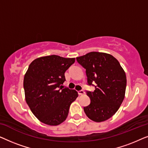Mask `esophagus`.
<instances>
[{
	"instance_id": "34e87169",
	"label": "esophagus",
	"mask_w": 148,
	"mask_h": 148,
	"mask_svg": "<svg viewBox=\"0 0 148 148\" xmlns=\"http://www.w3.org/2000/svg\"><path fill=\"white\" fill-rule=\"evenodd\" d=\"M84 94H85V92L84 90H80V91H79V92H78L79 95H84Z\"/></svg>"
}]
</instances>
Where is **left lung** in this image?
<instances>
[{
  "instance_id": "1",
  "label": "left lung",
  "mask_w": 148,
  "mask_h": 148,
  "mask_svg": "<svg viewBox=\"0 0 148 148\" xmlns=\"http://www.w3.org/2000/svg\"><path fill=\"white\" fill-rule=\"evenodd\" d=\"M76 59L86 69L88 85L95 87L94 92L86 91L91 102L84 108V112L95 122L106 121L116 112L125 98L124 70L114 56L104 52H91Z\"/></svg>"
}]
</instances>
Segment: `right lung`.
Listing matches in <instances>:
<instances>
[{
	"instance_id": "add662e5",
	"label": "right lung",
	"mask_w": 148,
	"mask_h": 148,
	"mask_svg": "<svg viewBox=\"0 0 148 148\" xmlns=\"http://www.w3.org/2000/svg\"><path fill=\"white\" fill-rule=\"evenodd\" d=\"M75 61V58L46 56L36 58L28 67L23 79L25 100L44 124L55 126L65 121L71 104L77 98L75 90L61 86L64 73Z\"/></svg>"
}]
</instances>
